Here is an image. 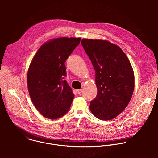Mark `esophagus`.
<instances>
[{
	"label": "esophagus",
	"mask_w": 158,
	"mask_h": 158,
	"mask_svg": "<svg viewBox=\"0 0 158 158\" xmlns=\"http://www.w3.org/2000/svg\"><path fill=\"white\" fill-rule=\"evenodd\" d=\"M77 93H78V94H80L81 93L82 89H78V90H77Z\"/></svg>",
	"instance_id": "1"
}]
</instances>
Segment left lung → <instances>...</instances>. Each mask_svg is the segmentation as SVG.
Segmentation results:
<instances>
[{
	"label": "left lung",
	"instance_id": "obj_1",
	"mask_svg": "<svg viewBox=\"0 0 158 158\" xmlns=\"http://www.w3.org/2000/svg\"><path fill=\"white\" fill-rule=\"evenodd\" d=\"M81 44L95 71L97 94L90 102V111L100 120H111L131 98L135 76L131 63L118 46L108 41L83 39Z\"/></svg>",
	"mask_w": 158,
	"mask_h": 158
}]
</instances>
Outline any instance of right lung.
<instances>
[{
  "instance_id": "obj_1",
  "label": "right lung",
  "mask_w": 158,
  "mask_h": 158,
  "mask_svg": "<svg viewBox=\"0 0 158 158\" xmlns=\"http://www.w3.org/2000/svg\"><path fill=\"white\" fill-rule=\"evenodd\" d=\"M81 38H60L45 43L34 56L27 73L31 100L44 117L57 119L70 108L74 94L64 80L65 62Z\"/></svg>"
}]
</instances>
